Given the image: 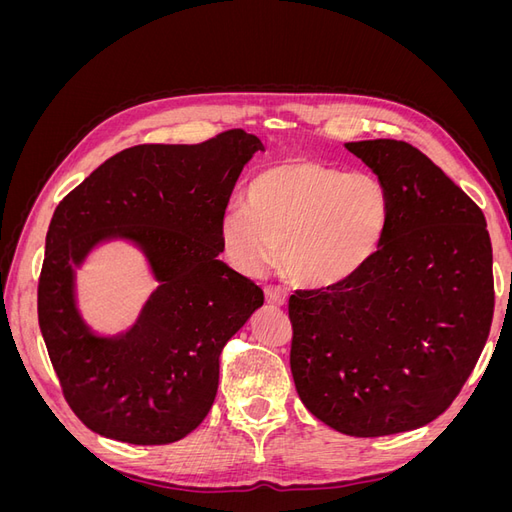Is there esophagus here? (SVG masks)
<instances>
[{"instance_id": "esophagus-1", "label": "esophagus", "mask_w": 512, "mask_h": 512, "mask_svg": "<svg viewBox=\"0 0 512 512\" xmlns=\"http://www.w3.org/2000/svg\"><path fill=\"white\" fill-rule=\"evenodd\" d=\"M265 297H267V303L275 305V307H282L288 301V294L280 286H267L265 288Z\"/></svg>"}]
</instances>
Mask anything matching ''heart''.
Wrapping results in <instances>:
<instances>
[{
	"mask_svg": "<svg viewBox=\"0 0 512 512\" xmlns=\"http://www.w3.org/2000/svg\"><path fill=\"white\" fill-rule=\"evenodd\" d=\"M391 196L380 177L314 160L286 158L252 177L245 205L220 220L230 265L258 275L282 245L284 273L307 288H335L359 275L380 250Z\"/></svg>",
	"mask_w": 512,
	"mask_h": 512,
	"instance_id": "b5f03b06",
	"label": "heart"
}]
</instances>
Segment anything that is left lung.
<instances>
[{"label":"left lung","instance_id":"1","mask_svg":"<svg viewBox=\"0 0 512 512\" xmlns=\"http://www.w3.org/2000/svg\"><path fill=\"white\" fill-rule=\"evenodd\" d=\"M391 196L378 254L346 284L288 301L290 369L305 408L356 438L418 429L470 378L491 329L483 211L404 141L346 143Z\"/></svg>","mask_w":512,"mask_h":512}]
</instances>
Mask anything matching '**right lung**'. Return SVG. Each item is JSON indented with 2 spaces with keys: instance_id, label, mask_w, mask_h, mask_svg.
<instances>
[{
  "instance_id": "add662e5",
  "label": "right lung",
  "mask_w": 512,
  "mask_h": 512,
  "mask_svg": "<svg viewBox=\"0 0 512 512\" xmlns=\"http://www.w3.org/2000/svg\"><path fill=\"white\" fill-rule=\"evenodd\" d=\"M260 138L228 130L198 145H136L61 200L46 232L38 322L61 391L83 425L128 444H170L209 414L220 354L265 294L218 260L220 220ZM132 240L161 286L133 329L91 332L73 267L102 240Z\"/></svg>"
}]
</instances>
